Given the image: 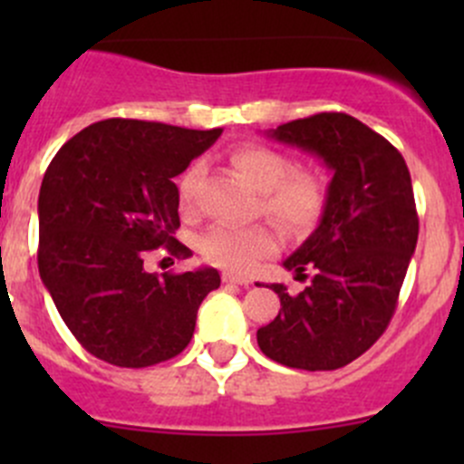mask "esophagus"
I'll return each mask as SVG.
<instances>
[{
	"label": "esophagus",
	"instance_id": "34e87169",
	"mask_svg": "<svg viewBox=\"0 0 464 464\" xmlns=\"http://www.w3.org/2000/svg\"><path fill=\"white\" fill-rule=\"evenodd\" d=\"M222 280L227 285H251V280L249 278H242V276H236V274H228V271H224L222 274Z\"/></svg>",
	"mask_w": 464,
	"mask_h": 464
}]
</instances>
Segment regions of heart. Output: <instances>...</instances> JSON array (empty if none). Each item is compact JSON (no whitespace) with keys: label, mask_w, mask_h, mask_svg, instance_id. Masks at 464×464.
I'll list each match as a JSON object with an SVG mask.
<instances>
[{"label":"heart","mask_w":464,"mask_h":464,"mask_svg":"<svg viewBox=\"0 0 464 464\" xmlns=\"http://www.w3.org/2000/svg\"><path fill=\"white\" fill-rule=\"evenodd\" d=\"M231 161L260 190V210L287 233L312 231L327 208V188L319 175L296 170L287 154L258 143L233 150ZM202 161L193 163L179 181V199L184 208L195 206V188L202 177ZM276 246L274 236L262 224L227 227L215 224L199 237L204 258L231 271H251L262 256Z\"/></svg>","instance_id":"heart-1"}]
</instances>
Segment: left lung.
I'll list each match as a JSON object with an SVG mask.
<instances>
[{
	"label": "left lung",
	"mask_w": 464,
	"mask_h": 464,
	"mask_svg": "<svg viewBox=\"0 0 464 464\" xmlns=\"http://www.w3.org/2000/svg\"><path fill=\"white\" fill-rule=\"evenodd\" d=\"M269 137L316 154L334 175L319 228L283 262L310 285L296 296L271 285L280 312L258 330V345L283 366L336 371L395 314L420 233L411 172L395 145L343 111L283 123Z\"/></svg>",
	"instance_id": "left-lung-1"
}]
</instances>
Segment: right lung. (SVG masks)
I'll use <instances>...</instances> for the list:
<instances>
[{
  "instance_id": "obj_1",
  "label": "right lung",
  "mask_w": 464,
  "mask_h": 464,
  "mask_svg": "<svg viewBox=\"0 0 464 464\" xmlns=\"http://www.w3.org/2000/svg\"><path fill=\"white\" fill-rule=\"evenodd\" d=\"M222 130H186L157 121L107 119L69 139L42 179L37 266L78 343L101 362L148 368L190 343L218 269L148 274V251L175 258L179 190L175 177Z\"/></svg>"
}]
</instances>
